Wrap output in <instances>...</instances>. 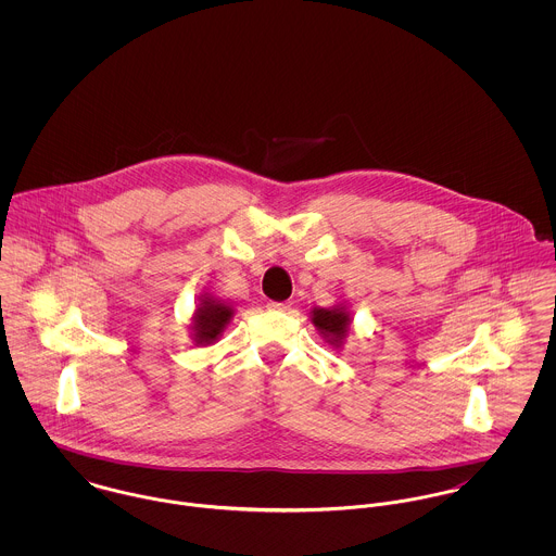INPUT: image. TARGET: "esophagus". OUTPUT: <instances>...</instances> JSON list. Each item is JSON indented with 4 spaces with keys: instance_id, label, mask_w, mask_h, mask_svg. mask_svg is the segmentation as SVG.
<instances>
[{
    "instance_id": "1",
    "label": "esophagus",
    "mask_w": 556,
    "mask_h": 556,
    "mask_svg": "<svg viewBox=\"0 0 556 556\" xmlns=\"http://www.w3.org/2000/svg\"><path fill=\"white\" fill-rule=\"evenodd\" d=\"M267 308L276 311V313H287V311H291V302H269Z\"/></svg>"
}]
</instances>
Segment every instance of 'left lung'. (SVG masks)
<instances>
[{"label": "left lung", "mask_w": 556, "mask_h": 556, "mask_svg": "<svg viewBox=\"0 0 556 556\" xmlns=\"http://www.w3.org/2000/svg\"><path fill=\"white\" fill-rule=\"evenodd\" d=\"M313 323L317 325L318 331L331 342L333 346H340L342 340L346 338L351 318L344 306H333V308H315L313 311Z\"/></svg>", "instance_id": "8db88e82"}]
</instances>
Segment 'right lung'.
<instances>
[{
	"instance_id": "1",
	"label": "right lung",
	"mask_w": 556,
	"mask_h": 556,
	"mask_svg": "<svg viewBox=\"0 0 556 556\" xmlns=\"http://www.w3.org/2000/svg\"><path fill=\"white\" fill-rule=\"evenodd\" d=\"M233 317V308L214 300L212 295H203L201 304L197 306L194 323H192V336L197 344H212L218 340L227 323Z\"/></svg>"
}]
</instances>
